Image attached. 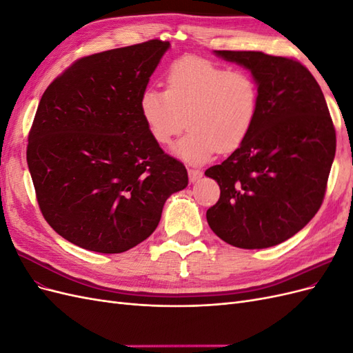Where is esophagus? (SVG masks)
<instances>
[{
	"mask_svg": "<svg viewBox=\"0 0 353 353\" xmlns=\"http://www.w3.org/2000/svg\"><path fill=\"white\" fill-rule=\"evenodd\" d=\"M188 176L191 183H196V181H199L203 176V172L199 169H188Z\"/></svg>",
	"mask_w": 353,
	"mask_h": 353,
	"instance_id": "1",
	"label": "esophagus"
}]
</instances>
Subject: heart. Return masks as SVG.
<instances>
[{
	"mask_svg": "<svg viewBox=\"0 0 353 353\" xmlns=\"http://www.w3.org/2000/svg\"><path fill=\"white\" fill-rule=\"evenodd\" d=\"M259 85L249 72L228 70L187 56L166 72V91L145 88L140 112L153 140L168 145L187 128L174 153L188 163L236 152L250 135L259 113Z\"/></svg>",
	"mask_w": 353,
	"mask_h": 353,
	"instance_id": "heart-1",
	"label": "heart"
}]
</instances>
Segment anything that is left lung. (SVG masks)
Here are the masks:
<instances>
[{"label": "left lung", "mask_w": 353, "mask_h": 353, "mask_svg": "<svg viewBox=\"0 0 353 353\" xmlns=\"http://www.w3.org/2000/svg\"><path fill=\"white\" fill-rule=\"evenodd\" d=\"M249 69L261 103L244 144L205 175L221 188L209 227L240 249H266L301 231L321 208L336 131L318 82L302 63L262 51H215Z\"/></svg>", "instance_id": "left-lung-1"}]
</instances>
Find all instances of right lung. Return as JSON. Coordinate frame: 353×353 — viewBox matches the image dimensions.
I'll use <instances>...</instances> for the list:
<instances>
[{
	"mask_svg": "<svg viewBox=\"0 0 353 353\" xmlns=\"http://www.w3.org/2000/svg\"><path fill=\"white\" fill-rule=\"evenodd\" d=\"M168 41L82 57L42 94L26 159L39 209L82 249L122 253L150 237L165 201L188 185L185 166L153 140L141 92Z\"/></svg>",
	"mask_w": 353,
	"mask_h": 353,
	"instance_id": "add662e5",
	"label": "right lung"
}]
</instances>
